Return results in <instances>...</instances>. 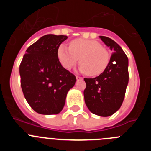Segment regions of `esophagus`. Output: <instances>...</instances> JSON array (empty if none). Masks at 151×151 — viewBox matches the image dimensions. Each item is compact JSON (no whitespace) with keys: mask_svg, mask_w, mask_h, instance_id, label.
<instances>
[{"mask_svg":"<svg viewBox=\"0 0 151 151\" xmlns=\"http://www.w3.org/2000/svg\"><path fill=\"white\" fill-rule=\"evenodd\" d=\"M76 79L77 80H82V77L78 76H76Z\"/></svg>","mask_w":151,"mask_h":151,"instance_id":"obj_1","label":"esophagus"}]
</instances>
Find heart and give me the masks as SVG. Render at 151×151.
Wrapping results in <instances>:
<instances>
[{
  "label": "heart",
  "mask_w": 151,
  "mask_h": 151,
  "mask_svg": "<svg viewBox=\"0 0 151 151\" xmlns=\"http://www.w3.org/2000/svg\"><path fill=\"white\" fill-rule=\"evenodd\" d=\"M58 57L62 66L67 70L79 61V70L91 76H99L105 71L110 63L108 50L97 41L77 38L69 42V47L60 45ZM80 60H79V58Z\"/></svg>",
  "instance_id": "1"
}]
</instances>
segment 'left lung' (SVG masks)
Returning <instances> with one entry per match:
<instances>
[{
  "label": "left lung",
  "mask_w": 151,
  "mask_h": 151,
  "mask_svg": "<svg viewBox=\"0 0 151 151\" xmlns=\"http://www.w3.org/2000/svg\"><path fill=\"white\" fill-rule=\"evenodd\" d=\"M112 50L105 71L93 78H85L84 97L92 113L100 116L113 115L120 108L129 82V60L121 47L111 38L100 36Z\"/></svg>",
  "instance_id": "obj_1"
}]
</instances>
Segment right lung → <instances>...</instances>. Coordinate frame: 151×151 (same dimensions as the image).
I'll use <instances>...</instances> for the list:
<instances>
[{
	"instance_id": "1",
	"label": "right lung",
	"mask_w": 151,
	"mask_h": 151,
	"mask_svg": "<svg viewBox=\"0 0 151 151\" xmlns=\"http://www.w3.org/2000/svg\"><path fill=\"white\" fill-rule=\"evenodd\" d=\"M66 35H46L28 47L19 66L24 97L36 113L57 114L63 110L67 92L76 77L63 68L58 48Z\"/></svg>"
}]
</instances>
